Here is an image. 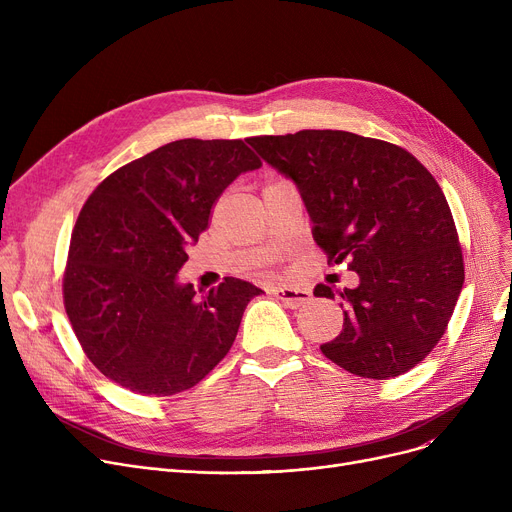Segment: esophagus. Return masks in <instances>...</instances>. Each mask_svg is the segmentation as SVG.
Here are the masks:
<instances>
[{
    "instance_id": "obj_1",
    "label": "esophagus",
    "mask_w": 512,
    "mask_h": 512,
    "mask_svg": "<svg viewBox=\"0 0 512 512\" xmlns=\"http://www.w3.org/2000/svg\"><path fill=\"white\" fill-rule=\"evenodd\" d=\"M274 297L280 299L290 309H299L301 305L311 301V292L307 288H297V286H276Z\"/></svg>"
}]
</instances>
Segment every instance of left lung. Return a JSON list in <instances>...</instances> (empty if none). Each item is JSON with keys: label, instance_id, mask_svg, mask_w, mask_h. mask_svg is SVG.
Listing matches in <instances>:
<instances>
[{"label": "left lung", "instance_id": "left-lung-1", "mask_svg": "<svg viewBox=\"0 0 512 512\" xmlns=\"http://www.w3.org/2000/svg\"><path fill=\"white\" fill-rule=\"evenodd\" d=\"M247 141L299 186L328 263L346 261L361 278L340 292L344 326L321 353L369 380L421 363L444 336L465 282L459 234L436 178L407 149L346 130ZM313 294L334 299L326 284Z\"/></svg>", "mask_w": 512, "mask_h": 512}]
</instances>
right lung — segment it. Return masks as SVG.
Masks as SVG:
<instances>
[{"mask_svg":"<svg viewBox=\"0 0 512 512\" xmlns=\"http://www.w3.org/2000/svg\"><path fill=\"white\" fill-rule=\"evenodd\" d=\"M257 168L261 159L240 139H182L97 184L72 230L62 292L70 326L105 378L172 396L228 355L242 313L263 290L224 278L199 299L176 274L224 188Z\"/></svg>","mask_w":512,"mask_h":512,"instance_id":"obj_1","label":"right lung"}]
</instances>
